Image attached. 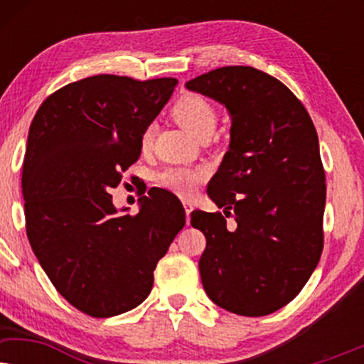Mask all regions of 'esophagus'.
<instances>
[{
  "instance_id": "obj_1",
  "label": "esophagus",
  "mask_w": 364,
  "mask_h": 364,
  "mask_svg": "<svg viewBox=\"0 0 364 364\" xmlns=\"http://www.w3.org/2000/svg\"><path fill=\"white\" fill-rule=\"evenodd\" d=\"M183 208H186V215H187V223H191V212L193 210V203L191 200H183Z\"/></svg>"
}]
</instances>
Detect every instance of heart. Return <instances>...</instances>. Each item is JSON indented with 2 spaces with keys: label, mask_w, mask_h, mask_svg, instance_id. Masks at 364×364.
I'll return each instance as SVG.
<instances>
[{
  "label": "heart",
  "mask_w": 364,
  "mask_h": 364,
  "mask_svg": "<svg viewBox=\"0 0 364 364\" xmlns=\"http://www.w3.org/2000/svg\"><path fill=\"white\" fill-rule=\"evenodd\" d=\"M172 116L183 129H187L192 136L198 139L212 134L217 122L215 109L205 97L197 96V94H187L178 99L172 109ZM152 126L144 129L141 136L142 151H147L152 146ZM207 176L208 171L205 167H167L159 172L157 183L176 196L187 197L205 181Z\"/></svg>",
  "instance_id": "b5f03b06"
}]
</instances>
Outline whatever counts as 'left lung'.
Instances as JSON below:
<instances>
[{"instance_id":"left-lung-1","label":"left lung","mask_w":364,"mask_h":364,"mask_svg":"<svg viewBox=\"0 0 364 364\" xmlns=\"http://www.w3.org/2000/svg\"><path fill=\"white\" fill-rule=\"evenodd\" d=\"M187 89L222 102L232 117L230 149L207 193L222 213L193 210L205 235L198 270L215 305L265 316L295 298L323 252L326 183L318 134L300 99L250 66L213 69Z\"/></svg>"}]
</instances>
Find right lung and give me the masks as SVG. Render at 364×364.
<instances>
[{"instance_id":"add662e5","label":"right lung","mask_w":364,"mask_h":364,"mask_svg":"<svg viewBox=\"0 0 364 364\" xmlns=\"http://www.w3.org/2000/svg\"><path fill=\"white\" fill-rule=\"evenodd\" d=\"M177 82L97 74L48 96L29 127L21 178L28 240L54 288L89 316L141 305L186 225L182 203L164 188H151L136 215H119L109 193L137 162L144 129Z\"/></svg>"}]
</instances>
